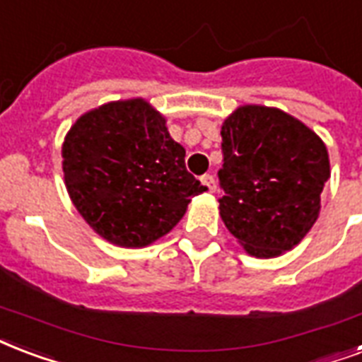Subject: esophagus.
<instances>
[{
    "label": "esophagus",
    "mask_w": 362,
    "mask_h": 362,
    "mask_svg": "<svg viewBox=\"0 0 362 362\" xmlns=\"http://www.w3.org/2000/svg\"><path fill=\"white\" fill-rule=\"evenodd\" d=\"M201 184H203V186H205L211 193L216 192V180H214V176H212V175L201 176Z\"/></svg>",
    "instance_id": "1"
}]
</instances>
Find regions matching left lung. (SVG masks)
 Masks as SVG:
<instances>
[{
  "instance_id": "8db88e82",
  "label": "left lung",
  "mask_w": 362,
  "mask_h": 362,
  "mask_svg": "<svg viewBox=\"0 0 362 362\" xmlns=\"http://www.w3.org/2000/svg\"><path fill=\"white\" fill-rule=\"evenodd\" d=\"M220 216L245 252L277 258L310 233L330 178L328 150L279 107L243 104L222 123Z\"/></svg>"
}]
</instances>
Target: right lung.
Segmentation results:
<instances>
[{"label":"right lung","instance_id":"add662e5","mask_svg":"<svg viewBox=\"0 0 362 362\" xmlns=\"http://www.w3.org/2000/svg\"><path fill=\"white\" fill-rule=\"evenodd\" d=\"M184 157L165 115L129 98L77 117L62 144V173L71 203L102 239L142 248L167 235L192 197L206 192Z\"/></svg>","mask_w":362,"mask_h":362}]
</instances>
